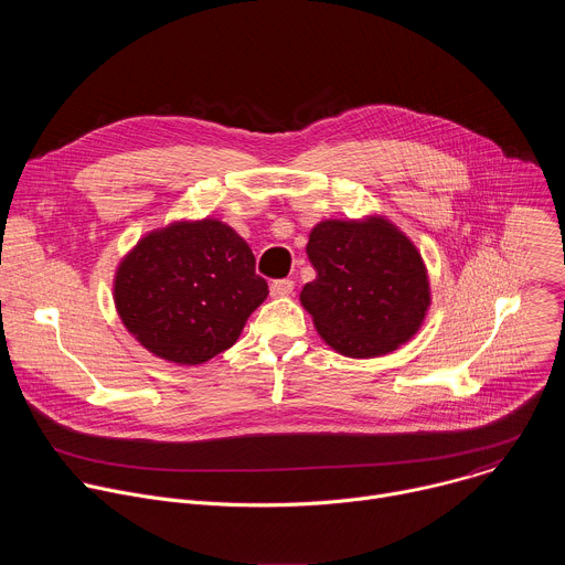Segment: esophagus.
I'll return each instance as SVG.
<instances>
[{
  "instance_id": "obj_1",
  "label": "esophagus",
  "mask_w": 565,
  "mask_h": 565,
  "mask_svg": "<svg viewBox=\"0 0 565 565\" xmlns=\"http://www.w3.org/2000/svg\"><path fill=\"white\" fill-rule=\"evenodd\" d=\"M292 288H295V284L290 279H277V281L270 284V295L273 297H288V295H292Z\"/></svg>"
}]
</instances>
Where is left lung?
<instances>
[{
	"label": "left lung",
	"mask_w": 565,
	"mask_h": 565,
	"mask_svg": "<svg viewBox=\"0 0 565 565\" xmlns=\"http://www.w3.org/2000/svg\"><path fill=\"white\" fill-rule=\"evenodd\" d=\"M306 255L317 277L299 301L333 351L380 358L420 331L431 306L427 266L414 241L386 216L319 221Z\"/></svg>",
	"instance_id": "obj_1"
}]
</instances>
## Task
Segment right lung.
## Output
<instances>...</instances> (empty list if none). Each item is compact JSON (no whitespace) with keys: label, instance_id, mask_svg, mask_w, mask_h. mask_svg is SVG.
I'll return each instance as SVG.
<instances>
[{"label":"right lung","instance_id":"obj_1","mask_svg":"<svg viewBox=\"0 0 565 565\" xmlns=\"http://www.w3.org/2000/svg\"><path fill=\"white\" fill-rule=\"evenodd\" d=\"M266 297L246 238L212 216L147 232L114 275L122 327L151 355L179 366L230 349Z\"/></svg>","mask_w":565,"mask_h":565}]
</instances>
